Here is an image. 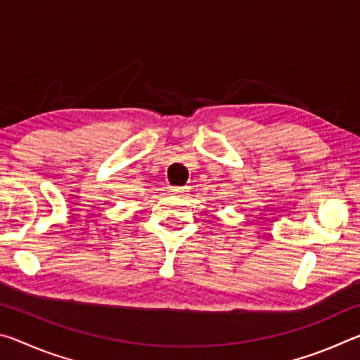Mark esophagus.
I'll use <instances>...</instances> for the list:
<instances>
[{
	"label": "esophagus",
	"instance_id": "obj_1",
	"mask_svg": "<svg viewBox=\"0 0 360 360\" xmlns=\"http://www.w3.org/2000/svg\"><path fill=\"white\" fill-rule=\"evenodd\" d=\"M173 195H178V197H186V195L188 193V187H173L172 191Z\"/></svg>",
	"mask_w": 360,
	"mask_h": 360
}]
</instances>
